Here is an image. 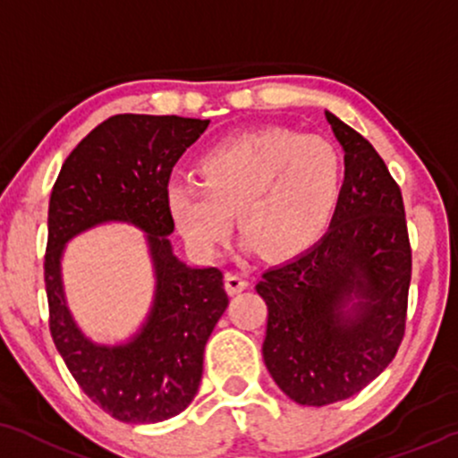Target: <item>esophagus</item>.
Segmentation results:
<instances>
[{
  "instance_id": "1",
  "label": "esophagus",
  "mask_w": 458,
  "mask_h": 458,
  "mask_svg": "<svg viewBox=\"0 0 458 458\" xmlns=\"http://www.w3.org/2000/svg\"><path fill=\"white\" fill-rule=\"evenodd\" d=\"M247 288H250V279H247L245 275L241 273L225 275V290H228L230 294H239V292H243Z\"/></svg>"
}]
</instances>
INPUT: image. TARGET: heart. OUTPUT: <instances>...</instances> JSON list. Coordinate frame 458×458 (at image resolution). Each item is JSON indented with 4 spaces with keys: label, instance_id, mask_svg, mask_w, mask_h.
<instances>
[{
    "label": "heart",
    "instance_id": "heart-1",
    "mask_svg": "<svg viewBox=\"0 0 458 458\" xmlns=\"http://www.w3.org/2000/svg\"><path fill=\"white\" fill-rule=\"evenodd\" d=\"M198 183L168 187L166 207L191 253L208 260L230 233V213L247 247L268 258L307 250L330 219L341 159L318 136L258 130L219 142L198 159Z\"/></svg>",
    "mask_w": 458,
    "mask_h": 458
}]
</instances>
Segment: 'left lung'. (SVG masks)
Instances as JSON below:
<instances>
[{
    "instance_id": "1",
    "label": "left lung",
    "mask_w": 458,
    "mask_h": 458,
    "mask_svg": "<svg viewBox=\"0 0 458 458\" xmlns=\"http://www.w3.org/2000/svg\"><path fill=\"white\" fill-rule=\"evenodd\" d=\"M345 176L327 234L256 284L268 307L264 365L301 405L350 399L405 333L411 250L399 185L371 142L333 113Z\"/></svg>"
}]
</instances>
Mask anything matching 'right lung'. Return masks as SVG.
<instances>
[{
    "mask_svg": "<svg viewBox=\"0 0 458 458\" xmlns=\"http://www.w3.org/2000/svg\"><path fill=\"white\" fill-rule=\"evenodd\" d=\"M207 128L208 119L114 114L79 142L53 185L44 256L48 327L82 393L121 422H162L191 403L205 345L228 307L222 271L179 260L168 239L170 173ZM113 221L146 233L157 290L143 327L108 346L87 338L71 316L61 260L74 235Z\"/></svg>",
    "mask_w": 458,
    "mask_h": 458,
    "instance_id": "obj_1",
    "label": "right lung"
}]
</instances>
